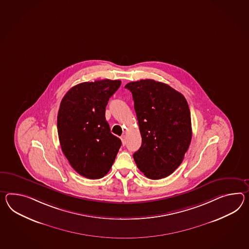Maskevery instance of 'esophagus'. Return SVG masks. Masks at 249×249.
<instances>
[{
    "label": "esophagus",
    "mask_w": 249,
    "mask_h": 249,
    "mask_svg": "<svg viewBox=\"0 0 249 249\" xmlns=\"http://www.w3.org/2000/svg\"><path fill=\"white\" fill-rule=\"evenodd\" d=\"M121 140L122 141V145L123 146H125L126 145V140H127V137L125 136V135H122V137H121Z\"/></svg>",
    "instance_id": "obj_1"
}]
</instances>
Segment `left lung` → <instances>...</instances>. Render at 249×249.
Returning <instances> with one entry per match:
<instances>
[{
  "instance_id": "1",
  "label": "left lung",
  "mask_w": 249,
  "mask_h": 249,
  "mask_svg": "<svg viewBox=\"0 0 249 249\" xmlns=\"http://www.w3.org/2000/svg\"><path fill=\"white\" fill-rule=\"evenodd\" d=\"M132 93L142 144L134 160L145 176L158 180L182 164L192 140L186 99L166 84L140 80L125 85Z\"/></svg>"
}]
</instances>
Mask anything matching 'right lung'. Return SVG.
Instances as JSON below:
<instances>
[{"label": "right lung", "instance_id": "right-lung-1", "mask_svg": "<svg viewBox=\"0 0 249 249\" xmlns=\"http://www.w3.org/2000/svg\"><path fill=\"white\" fill-rule=\"evenodd\" d=\"M122 81L100 80L72 87L62 99L57 114L61 148L71 166L89 179L108 174L122 146L110 132L105 109Z\"/></svg>", "mask_w": 249, "mask_h": 249}]
</instances>
